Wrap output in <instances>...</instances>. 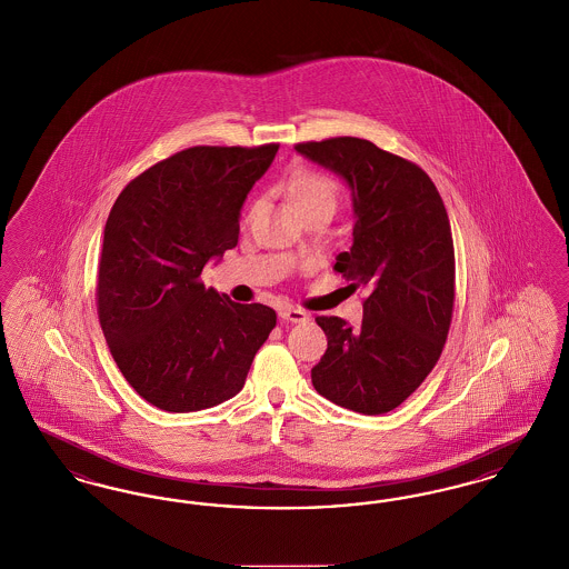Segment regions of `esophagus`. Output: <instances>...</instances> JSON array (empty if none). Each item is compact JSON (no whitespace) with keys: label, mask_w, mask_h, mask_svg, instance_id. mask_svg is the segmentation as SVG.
Masks as SVG:
<instances>
[{"label":"esophagus","mask_w":569,"mask_h":569,"mask_svg":"<svg viewBox=\"0 0 569 569\" xmlns=\"http://www.w3.org/2000/svg\"><path fill=\"white\" fill-rule=\"evenodd\" d=\"M279 320L290 322V325H300V322L309 320V313L302 309H295V307H283V309H279Z\"/></svg>","instance_id":"obj_1"}]
</instances>
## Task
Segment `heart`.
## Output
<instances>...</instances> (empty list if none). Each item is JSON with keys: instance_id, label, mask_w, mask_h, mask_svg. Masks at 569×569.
Returning <instances> with one entry per match:
<instances>
[{"instance_id": "b5f03b06", "label": "heart", "mask_w": 569, "mask_h": 569, "mask_svg": "<svg viewBox=\"0 0 569 569\" xmlns=\"http://www.w3.org/2000/svg\"><path fill=\"white\" fill-rule=\"evenodd\" d=\"M286 190H288V198L298 213L309 207L322 204V202L335 204V200H337L335 183L316 170H298L290 177Z\"/></svg>"}]
</instances>
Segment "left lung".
Returning <instances> with one entry per match:
<instances>
[{
  "instance_id": "8db88e82",
  "label": "left lung",
  "mask_w": 569,
  "mask_h": 569,
  "mask_svg": "<svg viewBox=\"0 0 569 569\" xmlns=\"http://www.w3.org/2000/svg\"><path fill=\"white\" fill-rule=\"evenodd\" d=\"M297 151L352 191V247L337 256L335 271L369 290L358 328L316 318L328 348L311 369L313 388L335 406L386 413L433 371L450 330V219L429 174L371 140L341 136Z\"/></svg>"
}]
</instances>
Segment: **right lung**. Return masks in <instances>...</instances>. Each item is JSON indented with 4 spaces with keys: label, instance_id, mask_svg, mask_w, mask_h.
Masks as SVG:
<instances>
[{
    "label": "right lung",
    "instance_id": "add662e5",
    "mask_svg": "<svg viewBox=\"0 0 569 569\" xmlns=\"http://www.w3.org/2000/svg\"><path fill=\"white\" fill-rule=\"evenodd\" d=\"M277 149L191 147L138 174L110 209L98 316L117 367L151 406L186 413L232 399L277 325L271 307L200 281L239 243L244 198Z\"/></svg>",
    "mask_w": 569,
    "mask_h": 569
}]
</instances>
